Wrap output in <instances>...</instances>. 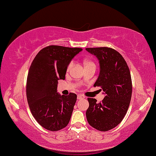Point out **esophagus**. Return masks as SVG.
Returning <instances> with one entry per match:
<instances>
[{
	"mask_svg": "<svg viewBox=\"0 0 156 156\" xmlns=\"http://www.w3.org/2000/svg\"><path fill=\"white\" fill-rule=\"evenodd\" d=\"M84 98V96L82 95H78V100H80V99H83Z\"/></svg>",
	"mask_w": 156,
	"mask_h": 156,
	"instance_id": "obj_1",
	"label": "esophagus"
}]
</instances>
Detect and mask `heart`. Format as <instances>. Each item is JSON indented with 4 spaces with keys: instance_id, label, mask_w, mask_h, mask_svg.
I'll return each mask as SVG.
<instances>
[{
    "instance_id": "b5f03b06",
    "label": "heart",
    "mask_w": 156,
    "mask_h": 156,
    "mask_svg": "<svg viewBox=\"0 0 156 156\" xmlns=\"http://www.w3.org/2000/svg\"><path fill=\"white\" fill-rule=\"evenodd\" d=\"M83 64H84V66H90V65H95V64H94V63L92 62V61H90V60H85L84 62H83ZM72 66H73V62H70L69 64V65H68L67 69L69 70L70 68L72 67Z\"/></svg>"
}]
</instances>
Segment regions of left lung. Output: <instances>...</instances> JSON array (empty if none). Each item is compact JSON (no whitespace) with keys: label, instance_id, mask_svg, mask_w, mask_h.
Listing matches in <instances>:
<instances>
[{"label":"left lung","instance_id":"left-lung-1","mask_svg":"<svg viewBox=\"0 0 156 156\" xmlns=\"http://www.w3.org/2000/svg\"><path fill=\"white\" fill-rule=\"evenodd\" d=\"M97 57L100 73L94 87H100L105 97L97 103L88 98L86 112L89 124L99 131L113 129L122 121L129 108L132 96V79L127 64L121 54L109 47L86 48Z\"/></svg>","mask_w":156,"mask_h":156}]
</instances>
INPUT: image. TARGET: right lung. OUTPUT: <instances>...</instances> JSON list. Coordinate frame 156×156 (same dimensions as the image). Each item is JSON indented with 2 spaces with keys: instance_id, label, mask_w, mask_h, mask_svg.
<instances>
[{
  "instance_id": "obj_1",
  "label": "right lung",
  "mask_w": 156,
  "mask_h": 156,
  "mask_svg": "<svg viewBox=\"0 0 156 156\" xmlns=\"http://www.w3.org/2000/svg\"><path fill=\"white\" fill-rule=\"evenodd\" d=\"M81 50L48 46L37 53L31 64L27 81V101L33 117L46 129L58 131L69 124L77 95L58 93V81L65 79L68 65Z\"/></svg>"
}]
</instances>
